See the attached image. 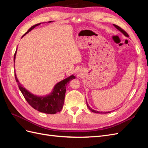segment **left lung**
Segmentation results:
<instances>
[{
	"label": "left lung",
	"mask_w": 148,
	"mask_h": 148,
	"mask_svg": "<svg viewBox=\"0 0 148 148\" xmlns=\"http://www.w3.org/2000/svg\"><path fill=\"white\" fill-rule=\"evenodd\" d=\"M114 26L116 28H117L118 30H119L121 33H122L125 36H126V37H128V36H129L128 34L126 32H125V31L123 29H122V28H121L120 27H119V26L116 25H114ZM86 104H87V106H88V109H89V110H90L91 112H92L97 113V114H103V113H104V114H107V113H110V112H111V111H110V112H109H109H99V111L95 110L92 109L91 108V107H89V106L88 104V102H87V101H86Z\"/></svg>",
	"instance_id": "1"
}]
</instances>
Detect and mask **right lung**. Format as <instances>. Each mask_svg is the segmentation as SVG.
Returning a JSON list of instances; mask_svg holds the SVG:
<instances>
[{"mask_svg":"<svg viewBox=\"0 0 148 148\" xmlns=\"http://www.w3.org/2000/svg\"><path fill=\"white\" fill-rule=\"evenodd\" d=\"M52 21H49L48 23H51ZM41 23H38L33 25L25 33L22 37L28 33L30 31L34 29L36 26H37ZM16 51L14 54V59L13 60H15V57ZM16 82L18 85V88L21 91L22 95L28 104L36 110L41 112L42 113L49 114H55L58 112H60L62 109L64 103L65 95L66 92V86L71 79L75 78L74 75H71L66 78L62 80L61 82L57 83L53 88V90L51 93L45 96H39L34 95L31 93L27 89L23 87L20 84L18 79L16 73L15 72Z\"/></svg>","mask_w":148,"mask_h":148,"instance_id":"1","label":"right lung"}]
</instances>
